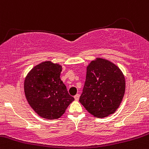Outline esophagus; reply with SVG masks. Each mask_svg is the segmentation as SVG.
I'll return each mask as SVG.
<instances>
[{"mask_svg":"<svg viewBox=\"0 0 149 149\" xmlns=\"http://www.w3.org/2000/svg\"><path fill=\"white\" fill-rule=\"evenodd\" d=\"M79 94H77L76 95L74 96L75 100H79Z\"/></svg>","mask_w":149,"mask_h":149,"instance_id":"obj_1","label":"esophagus"}]
</instances>
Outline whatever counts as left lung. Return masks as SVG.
<instances>
[{"instance_id":"1","label":"left lung","mask_w":149,"mask_h":149,"mask_svg":"<svg viewBox=\"0 0 149 149\" xmlns=\"http://www.w3.org/2000/svg\"><path fill=\"white\" fill-rule=\"evenodd\" d=\"M125 88V77L120 69L110 61L97 58L87 66L79 101L90 114L102 118L117 110Z\"/></svg>"}]
</instances>
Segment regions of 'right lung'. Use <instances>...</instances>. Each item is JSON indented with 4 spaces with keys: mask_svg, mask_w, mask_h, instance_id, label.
<instances>
[{
    "mask_svg": "<svg viewBox=\"0 0 149 149\" xmlns=\"http://www.w3.org/2000/svg\"><path fill=\"white\" fill-rule=\"evenodd\" d=\"M62 66L44 62L33 67L24 82V92L30 106L44 118L57 119L74 98L60 79Z\"/></svg>",
    "mask_w": 149,
    "mask_h": 149,
    "instance_id": "add662e5",
    "label": "right lung"
}]
</instances>
